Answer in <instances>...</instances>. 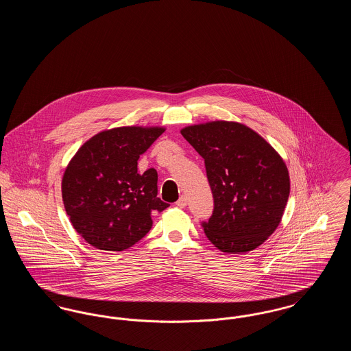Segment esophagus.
Wrapping results in <instances>:
<instances>
[{
  "label": "esophagus",
  "mask_w": 351,
  "mask_h": 351,
  "mask_svg": "<svg viewBox=\"0 0 351 351\" xmlns=\"http://www.w3.org/2000/svg\"><path fill=\"white\" fill-rule=\"evenodd\" d=\"M186 204H188V201H186L185 196H182L179 200L176 201V205H178L179 208H185Z\"/></svg>",
  "instance_id": "obj_1"
}]
</instances>
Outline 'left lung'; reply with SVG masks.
Instances as JSON below:
<instances>
[{"mask_svg":"<svg viewBox=\"0 0 351 351\" xmlns=\"http://www.w3.org/2000/svg\"><path fill=\"white\" fill-rule=\"evenodd\" d=\"M200 154L215 199L202 223L205 235L226 254L261 246L279 226L291 182L283 158L249 126L210 121L180 130Z\"/></svg>","mask_w":351,"mask_h":351,"instance_id":"1","label":"left lung"}]
</instances>
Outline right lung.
I'll use <instances>...</instances> for the list:
<instances>
[{
    "instance_id": "1",
    "label": "right lung",
    "mask_w": 351,
    "mask_h": 351,
    "mask_svg": "<svg viewBox=\"0 0 351 351\" xmlns=\"http://www.w3.org/2000/svg\"><path fill=\"white\" fill-rule=\"evenodd\" d=\"M166 128L121 126L88 139L69 160L62 196L73 229L99 250L123 251L150 232L152 212L169 204L158 197V172H138L139 155Z\"/></svg>"
}]
</instances>
